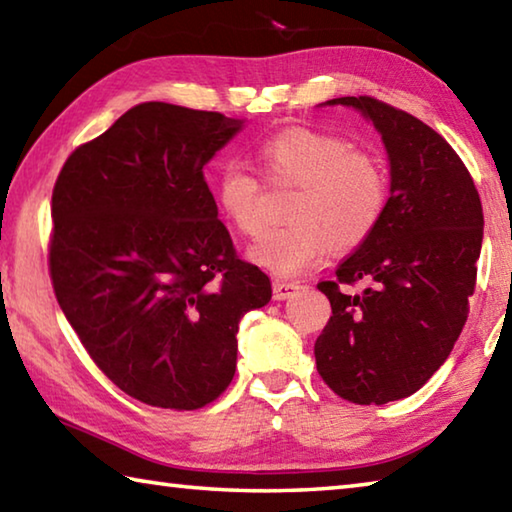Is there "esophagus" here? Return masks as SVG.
I'll return each mask as SVG.
<instances>
[{
    "mask_svg": "<svg viewBox=\"0 0 512 512\" xmlns=\"http://www.w3.org/2000/svg\"><path fill=\"white\" fill-rule=\"evenodd\" d=\"M300 289L298 282H287V280H275L273 282V298L275 300H287L293 293Z\"/></svg>",
    "mask_w": 512,
    "mask_h": 512,
    "instance_id": "34e87169",
    "label": "esophagus"
}]
</instances>
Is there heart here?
<instances>
[{
  "instance_id": "b5f03b06",
  "label": "heart",
  "mask_w": 512,
  "mask_h": 512,
  "mask_svg": "<svg viewBox=\"0 0 512 512\" xmlns=\"http://www.w3.org/2000/svg\"><path fill=\"white\" fill-rule=\"evenodd\" d=\"M255 158L273 183L300 187L289 225L271 228L248 248V262L277 277H296L325 262L334 248L361 246L388 207V173L375 155L354 151L345 137L287 128L257 146ZM216 205L241 235L264 225L262 189L237 164H225L214 183Z\"/></svg>"
}]
</instances>
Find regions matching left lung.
Instances as JSON below:
<instances>
[{"label":"left lung","instance_id":"left-lung-1","mask_svg":"<svg viewBox=\"0 0 512 512\" xmlns=\"http://www.w3.org/2000/svg\"><path fill=\"white\" fill-rule=\"evenodd\" d=\"M320 106L361 112L381 135L391 196L379 228L320 282L329 316L316 368L354 404L409 397L443 366L467 320L483 241L481 198L470 171L433 128L372 97ZM366 281L367 289H344Z\"/></svg>","mask_w":512,"mask_h":512}]
</instances>
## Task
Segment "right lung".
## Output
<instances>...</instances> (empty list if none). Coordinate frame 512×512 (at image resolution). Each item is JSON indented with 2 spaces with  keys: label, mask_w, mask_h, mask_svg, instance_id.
Wrapping results in <instances>:
<instances>
[{
  "label": "right lung",
  "mask_w": 512,
  "mask_h": 512,
  "mask_svg": "<svg viewBox=\"0 0 512 512\" xmlns=\"http://www.w3.org/2000/svg\"><path fill=\"white\" fill-rule=\"evenodd\" d=\"M246 119L149 101L69 155L51 196V282L112 384L194 411L235 377L237 329L271 280L237 259L203 167Z\"/></svg>",
  "instance_id": "obj_1"
}]
</instances>
